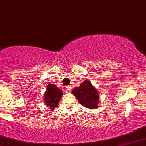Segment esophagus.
I'll use <instances>...</instances> for the list:
<instances>
[{
    "mask_svg": "<svg viewBox=\"0 0 146 146\" xmlns=\"http://www.w3.org/2000/svg\"><path fill=\"white\" fill-rule=\"evenodd\" d=\"M71 89V86H67L65 87V91L66 92H70Z\"/></svg>",
    "mask_w": 146,
    "mask_h": 146,
    "instance_id": "34e87169",
    "label": "esophagus"
}]
</instances>
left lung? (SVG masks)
I'll list each match as a JSON object with an SVG mask.
<instances>
[{
	"instance_id": "1",
	"label": "left lung",
	"mask_w": 146,
	"mask_h": 146,
	"mask_svg": "<svg viewBox=\"0 0 146 146\" xmlns=\"http://www.w3.org/2000/svg\"><path fill=\"white\" fill-rule=\"evenodd\" d=\"M72 94L74 95L81 106L92 110L98 108L99 92L89 80L83 81L79 87H75L72 91Z\"/></svg>"
}]
</instances>
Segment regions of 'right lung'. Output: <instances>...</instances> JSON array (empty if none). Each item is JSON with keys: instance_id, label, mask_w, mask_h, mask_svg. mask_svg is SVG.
Returning <instances> with one entry per match:
<instances>
[{"instance_id": "right-lung-1", "label": "right lung", "mask_w": 146, "mask_h": 146, "mask_svg": "<svg viewBox=\"0 0 146 146\" xmlns=\"http://www.w3.org/2000/svg\"><path fill=\"white\" fill-rule=\"evenodd\" d=\"M63 96V92L57 85L48 83L44 93V102L50 110H54L58 106Z\"/></svg>"}]
</instances>
